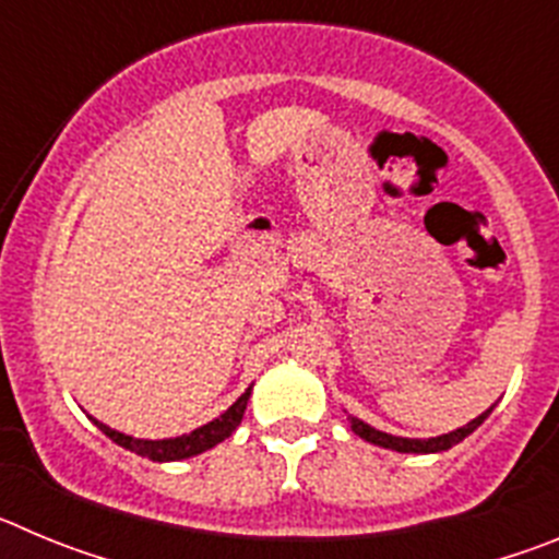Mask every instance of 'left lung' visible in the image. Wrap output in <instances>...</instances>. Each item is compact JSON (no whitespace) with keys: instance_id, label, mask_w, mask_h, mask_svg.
<instances>
[{"instance_id":"left-lung-1","label":"left lung","mask_w":559,"mask_h":559,"mask_svg":"<svg viewBox=\"0 0 559 559\" xmlns=\"http://www.w3.org/2000/svg\"><path fill=\"white\" fill-rule=\"evenodd\" d=\"M490 412H492V408H487V412L478 414L476 419H471L467 426L456 428V431H451V433H442V437H431V439L392 437V433L378 431V428L367 426V423H364V419H358V417H349V428H353V431L358 433L360 439H367V442H372V445L389 448V451H397V453H442V451H448V448L459 445L464 437H471V433L476 431L478 426H481L484 419L490 417Z\"/></svg>"}]
</instances>
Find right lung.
<instances>
[{
    "instance_id": "1",
    "label": "right lung",
    "mask_w": 559,
    "mask_h": 559,
    "mask_svg": "<svg viewBox=\"0 0 559 559\" xmlns=\"http://www.w3.org/2000/svg\"><path fill=\"white\" fill-rule=\"evenodd\" d=\"M249 397H251V386L246 389V392L240 394V397H237L218 419H212V423H206V426L195 428V431H190V433H181V437H173V439H136V437H128V433H120V431H114V428L103 426L100 419H95V417H92V423H95V426L100 428V431L106 433L111 442L122 445L126 451H133L136 456L153 459V462H179V459L199 456V453L210 451V448H215L218 442H224L226 437H231V431H235V428L240 426V419H243Z\"/></svg>"
}]
</instances>
